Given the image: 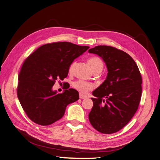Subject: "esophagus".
Listing matches in <instances>:
<instances>
[{"label": "esophagus", "instance_id": "obj_1", "mask_svg": "<svg viewBox=\"0 0 160 160\" xmlns=\"http://www.w3.org/2000/svg\"><path fill=\"white\" fill-rule=\"evenodd\" d=\"M79 98H80V99H85V98H87V96H84V95H83V94H82V93H79Z\"/></svg>", "mask_w": 160, "mask_h": 160}]
</instances>
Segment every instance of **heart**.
<instances>
[{"instance_id":"b5f03b06","label":"heart","mask_w":160,"mask_h":160,"mask_svg":"<svg viewBox=\"0 0 160 160\" xmlns=\"http://www.w3.org/2000/svg\"><path fill=\"white\" fill-rule=\"evenodd\" d=\"M88 62H89V64H90V67L93 72L102 69L103 63L100 58L98 57H92L89 59ZM74 64H75V62L72 63V65L70 66V70L72 69ZM73 87L75 89H76L79 92L82 93H87L89 90H91L93 88V84L81 79L74 82L73 84Z\"/></svg>"}]
</instances>
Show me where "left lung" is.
I'll use <instances>...</instances> for the list:
<instances>
[{
    "mask_svg": "<svg viewBox=\"0 0 160 160\" xmlns=\"http://www.w3.org/2000/svg\"><path fill=\"white\" fill-rule=\"evenodd\" d=\"M88 52L98 55L108 69L105 81L92 92L96 98H91L89 121L99 132L113 134L128 123L138 108L142 76L133 59L114 47L97 46Z\"/></svg>",
    "mask_w": 160,
    "mask_h": 160,
    "instance_id": "left-lung-1",
    "label": "left lung"
}]
</instances>
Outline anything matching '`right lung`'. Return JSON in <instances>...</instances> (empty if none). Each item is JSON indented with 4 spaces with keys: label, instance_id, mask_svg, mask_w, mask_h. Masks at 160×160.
Returning <instances> with one entry per match:
<instances>
[{
    "label": "right lung",
    "instance_id": "1",
    "mask_svg": "<svg viewBox=\"0 0 160 160\" xmlns=\"http://www.w3.org/2000/svg\"><path fill=\"white\" fill-rule=\"evenodd\" d=\"M89 48L69 42L44 44L26 59L18 74L17 97L25 113L34 123L46 126L60 119L70 103L79 99L78 92L66 88L52 90L55 81L63 80L73 60Z\"/></svg>",
    "mask_w": 160,
    "mask_h": 160
}]
</instances>
